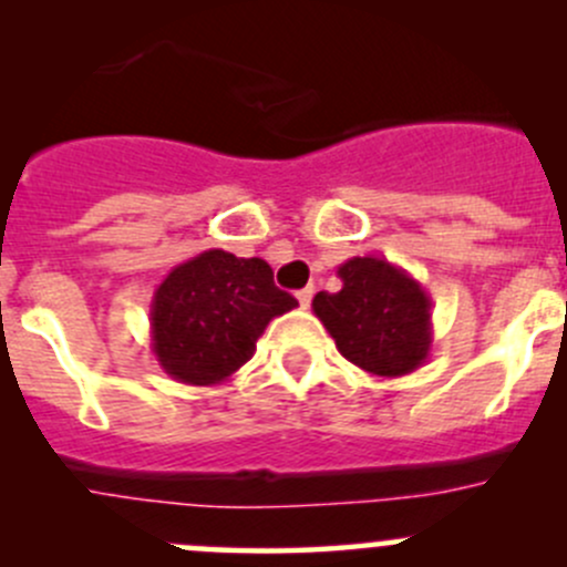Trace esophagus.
<instances>
[{
    "label": "esophagus",
    "instance_id": "34e87169",
    "mask_svg": "<svg viewBox=\"0 0 567 567\" xmlns=\"http://www.w3.org/2000/svg\"><path fill=\"white\" fill-rule=\"evenodd\" d=\"M312 293H316V290H312V288H305V290H299V293H296V299H299L301 310H307V307H310Z\"/></svg>",
    "mask_w": 567,
    "mask_h": 567
}]
</instances>
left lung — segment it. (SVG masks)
Segmentation results:
<instances>
[{
	"instance_id": "left-lung-1",
	"label": "left lung",
	"mask_w": 567,
	"mask_h": 567,
	"mask_svg": "<svg viewBox=\"0 0 567 567\" xmlns=\"http://www.w3.org/2000/svg\"><path fill=\"white\" fill-rule=\"evenodd\" d=\"M342 288L318 293L312 312L348 362L381 379L414 373L433 346L431 296L384 257H351L337 268Z\"/></svg>"
}]
</instances>
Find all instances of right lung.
<instances>
[{
	"instance_id": "add662e5",
	"label": "right lung",
	"mask_w": 567,
	"mask_h": 567,
	"mask_svg": "<svg viewBox=\"0 0 567 567\" xmlns=\"http://www.w3.org/2000/svg\"><path fill=\"white\" fill-rule=\"evenodd\" d=\"M299 301L274 285L260 257L208 249L164 277L151 301V348L169 379L210 386L255 353L257 337Z\"/></svg>"
}]
</instances>
